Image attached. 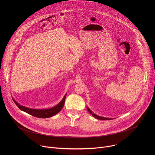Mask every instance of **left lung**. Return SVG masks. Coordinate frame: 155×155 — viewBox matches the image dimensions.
<instances>
[{
    "label": "left lung",
    "instance_id": "obj_1",
    "mask_svg": "<svg viewBox=\"0 0 155 155\" xmlns=\"http://www.w3.org/2000/svg\"><path fill=\"white\" fill-rule=\"evenodd\" d=\"M87 107V111L89 112V113L93 116L94 117V118L98 119V120H112V118H106V117H101V116H98L96 114H95L94 113H93L91 110L89 108V107H88L87 106H86Z\"/></svg>",
    "mask_w": 155,
    "mask_h": 155
}]
</instances>
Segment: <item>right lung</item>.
<instances>
[{"label":"right lung","instance_id":"add662e5","mask_svg":"<svg viewBox=\"0 0 155 155\" xmlns=\"http://www.w3.org/2000/svg\"><path fill=\"white\" fill-rule=\"evenodd\" d=\"M66 94H67V93L64 95L63 99L54 107H53L49 108H44V109H37V108H29V107L20 105L14 99H13V100L15 103V104L18 107V108L21 110H22V111H23L29 115H31L37 118H50L55 115L56 114H57L61 111L64 105Z\"/></svg>","mask_w":155,"mask_h":155}]
</instances>
